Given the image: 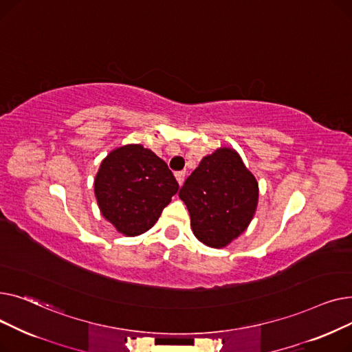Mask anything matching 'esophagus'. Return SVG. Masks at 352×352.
<instances>
[{
  "label": "esophagus",
  "instance_id": "34e87169",
  "mask_svg": "<svg viewBox=\"0 0 352 352\" xmlns=\"http://www.w3.org/2000/svg\"><path fill=\"white\" fill-rule=\"evenodd\" d=\"M175 178H177V181H178L179 186H182V184H184V179H186V173H184V171H178V173H175Z\"/></svg>",
  "mask_w": 352,
  "mask_h": 352
}]
</instances>
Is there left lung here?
Masks as SVG:
<instances>
[{
    "instance_id": "left-lung-1",
    "label": "left lung",
    "mask_w": 352,
    "mask_h": 352,
    "mask_svg": "<svg viewBox=\"0 0 352 352\" xmlns=\"http://www.w3.org/2000/svg\"><path fill=\"white\" fill-rule=\"evenodd\" d=\"M191 228L211 248L227 247L250 226L258 204V182L232 148H218L201 160L184 182Z\"/></svg>"
}]
</instances>
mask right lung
<instances>
[{"label":"right lung","mask_w":352,"mask_h":352,"mask_svg":"<svg viewBox=\"0 0 352 352\" xmlns=\"http://www.w3.org/2000/svg\"><path fill=\"white\" fill-rule=\"evenodd\" d=\"M178 188L168 165L141 144L111 151L94 181L101 214L126 236L150 230Z\"/></svg>","instance_id":"add662e5"}]
</instances>
